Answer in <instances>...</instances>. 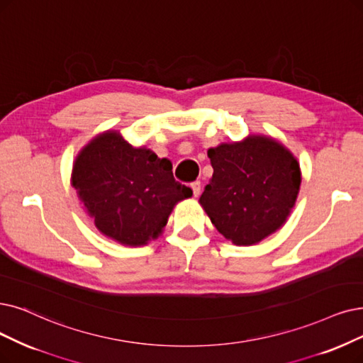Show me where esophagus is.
<instances>
[{"instance_id":"esophagus-1","label":"esophagus","mask_w":363,"mask_h":363,"mask_svg":"<svg viewBox=\"0 0 363 363\" xmlns=\"http://www.w3.org/2000/svg\"><path fill=\"white\" fill-rule=\"evenodd\" d=\"M191 187H192V192L195 196H198L201 194V182L199 180H195L191 183Z\"/></svg>"}]
</instances>
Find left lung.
<instances>
[{"label": "left lung", "instance_id": "8db88e82", "mask_svg": "<svg viewBox=\"0 0 363 363\" xmlns=\"http://www.w3.org/2000/svg\"><path fill=\"white\" fill-rule=\"evenodd\" d=\"M207 155L214 172L199 202L226 240L250 245L286 222L299 192L301 169L284 146L252 135Z\"/></svg>", "mask_w": 363, "mask_h": 363}]
</instances>
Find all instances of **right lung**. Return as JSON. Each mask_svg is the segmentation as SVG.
Returning a JSON list of instances; mask_svg holds the SVG:
<instances>
[{"label":"right lung","instance_id":"obj_1","mask_svg":"<svg viewBox=\"0 0 363 363\" xmlns=\"http://www.w3.org/2000/svg\"><path fill=\"white\" fill-rule=\"evenodd\" d=\"M72 186L95 226L126 245L156 238L179 201L192 189L172 176V164L135 149L116 131L94 138L72 167Z\"/></svg>","mask_w":363,"mask_h":363}]
</instances>
